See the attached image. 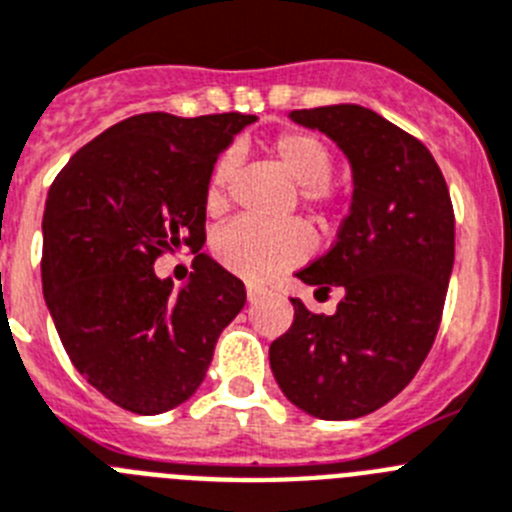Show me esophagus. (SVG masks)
Wrapping results in <instances>:
<instances>
[{
    "label": "esophagus",
    "instance_id": "1",
    "mask_svg": "<svg viewBox=\"0 0 512 512\" xmlns=\"http://www.w3.org/2000/svg\"><path fill=\"white\" fill-rule=\"evenodd\" d=\"M265 293H267L265 285H260V283H247V298H250V301H260V298L265 296Z\"/></svg>",
    "mask_w": 512,
    "mask_h": 512
}]
</instances>
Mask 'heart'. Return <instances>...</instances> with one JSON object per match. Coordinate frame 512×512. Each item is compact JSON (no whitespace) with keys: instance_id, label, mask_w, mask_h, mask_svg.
<instances>
[{"instance_id":"b5f03b06","label":"heart","mask_w":512,"mask_h":512,"mask_svg":"<svg viewBox=\"0 0 512 512\" xmlns=\"http://www.w3.org/2000/svg\"><path fill=\"white\" fill-rule=\"evenodd\" d=\"M267 158L298 186V199L316 222L326 224L342 204V191L331 183L334 155L321 137L303 130H283L265 145ZM234 158L216 160L206 188V206L219 214L227 209ZM214 255L227 270L247 280H265L293 267L308 255V234L301 222L260 224L237 219L214 239Z\"/></svg>"}]
</instances>
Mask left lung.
<instances>
[{"label":"left lung","instance_id":"1","mask_svg":"<svg viewBox=\"0 0 512 512\" xmlns=\"http://www.w3.org/2000/svg\"><path fill=\"white\" fill-rule=\"evenodd\" d=\"M290 119L329 135L352 163L349 216L324 257L296 273L329 293L336 313L293 303L270 344L280 390L324 421L367 416L416 377L431 352L454 265V209L428 147L357 104L296 109Z\"/></svg>","mask_w":512,"mask_h":512}]
</instances>
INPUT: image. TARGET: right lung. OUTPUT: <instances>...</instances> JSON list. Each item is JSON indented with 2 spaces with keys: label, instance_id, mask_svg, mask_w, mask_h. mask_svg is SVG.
Masks as SVG:
<instances>
[{
  "label": "right lung",
  "instance_id": "1",
  "mask_svg": "<svg viewBox=\"0 0 512 512\" xmlns=\"http://www.w3.org/2000/svg\"><path fill=\"white\" fill-rule=\"evenodd\" d=\"M252 114H135L55 176L43 214V293L73 367L124 411L155 416L204 382L245 283L199 252L216 158ZM188 246L181 291L154 260Z\"/></svg>",
  "mask_w": 512,
  "mask_h": 512
}]
</instances>
